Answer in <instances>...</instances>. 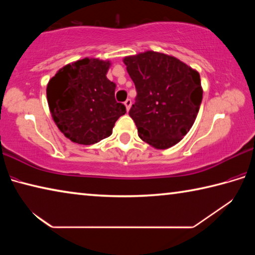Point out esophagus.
Returning a JSON list of instances; mask_svg holds the SVG:
<instances>
[{"label":"esophagus","mask_w":255,"mask_h":255,"mask_svg":"<svg viewBox=\"0 0 255 255\" xmlns=\"http://www.w3.org/2000/svg\"><path fill=\"white\" fill-rule=\"evenodd\" d=\"M131 103H132V101L130 100V99H127V100L125 101V106H126V109H127V111H128L129 109H130Z\"/></svg>","instance_id":"esophagus-1"}]
</instances>
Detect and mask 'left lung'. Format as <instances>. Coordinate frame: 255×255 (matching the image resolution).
<instances>
[{
    "label": "left lung",
    "mask_w": 255,
    "mask_h": 255,
    "mask_svg": "<svg viewBox=\"0 0 255 255\" xmlns=\"http://www.w3.org/2000/svg\"><path fill=\"white\" fill-rule=\"evenodd\" d=\"M137 96L129 110L138 136L165 149L192 127L202 100L200 75L172 56L146 51L124 59Z\"/></svg>",
    "instance_id": "1"
}]
</instances>
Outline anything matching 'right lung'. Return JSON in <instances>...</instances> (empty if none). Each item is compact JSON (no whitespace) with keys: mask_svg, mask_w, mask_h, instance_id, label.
I'll list each match as a JSON object with an SVG mask.
<instances>
[{"mask_svg":"<svg viewBox=\"0 0 255 255\" xmlns=\"http://www.w3.org/2000/svg\"><path fill=\"white\" fill-rule=\"evenodd\" d=\"M110 63L84 58L64 66L47 85L54 122L68 139L92 145L109 137L126 107L116 101V84L107 79Z\"/></svg>","mask_w":255,"mask_h":255,"instance_id":"obj_1","label":"right lung"}]
</instances>
